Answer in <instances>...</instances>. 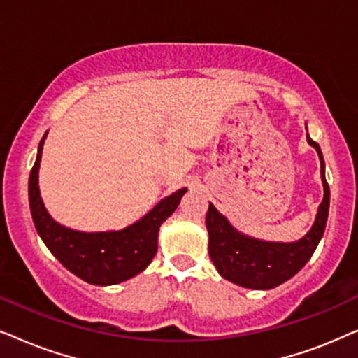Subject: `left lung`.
I'll return each mask as SVG.
<instances>
[{
	"instance_id": "left-lung-1",
	"label": "left lung",
	"mask_w": 358,
	"mask_h": 358,
	"mask_svg": "<svg viewBox=\"0 0 358 358\" xmlns=\"http://www.w3.org/2000/svg\"><path fill=\"white\" fill-rule=\"evenodd\" d=\"M306 138L320 156L324 197L317 208L315 223L301 239L295 243H271L246 236L236 231L213 203L208 205L205 223L208 229L210 259L227 280L252 290H271L300 272L311 259L324 234L329 213V185L324 178V159L320 145L308 134Z\"/></svg>"
}]
</instances>
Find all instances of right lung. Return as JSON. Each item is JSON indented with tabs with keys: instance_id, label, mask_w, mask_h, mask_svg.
<instances>
[{
	"instance_id": "add662e5",
	"label": "right lung",
	"mask_w": 358,
	"mask_h": 358,
	"mask_svg": "<svg viewBox=\"0 0 358 358\" xmlns=\"http://www.w3.org/2000/svg\"><path fill=\"white\" fill-rule=\"evenodd\" d=\"M45 138L47 134L38 143L37 159L29 176V205L34 224L45 246L63 267L92 285H115L145 271L158 251L161 223L174 213L187 189L171 194L143 218L119 231H75L57 223L42 202L38 166Z\"/></svg>"
}]
</instances>
